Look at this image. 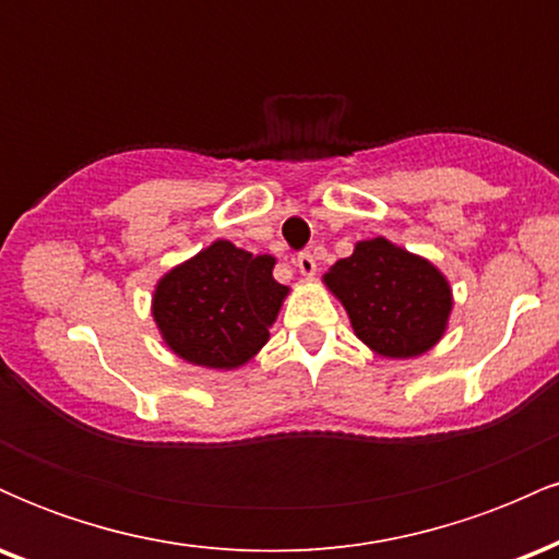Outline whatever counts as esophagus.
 I'll list each match as a JSON object with an SVG mask.
<instances>
[{
  "mask_svg": "<svg viewBox=\"0 0 559 559\" xmlns=\"http://www.w3.org/2000/svg\"><path fill=\"white\" fill-rule=\"evenodd\" d=\"M297 267H299V273L305 275V278H312V275L318 273L316 254H312V252H299L297 254Z\"/></svg>",
  "mask_w": 559,
  "mask_h": 559,
  "instance_id": "1",
  "label": "esophagus"
}]
</instances>
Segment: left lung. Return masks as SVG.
I'll list each match as a JSON object with an SVG mask.
<instances>
[{
	"label": "left lung",
	"mask_w": 559,
	"mask_h": 559,
	"mask_svg": "<svg viewBox=\"0 0 559 559\" xmlns=\"http://www.w3.org/2000/svg\"><path fill=\"white\" fill-rule=\"evenodd\" d=\"M323 284L344 305L355 336L378 357H420L447 333L454 305L447 275L383 236L357 241Z\"/></svg>",
	"instance_id": "left-lung-1"
}]
</instances>
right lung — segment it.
<instances>
[{"label":"right lung","mask_w":559,"mask_h":559,"mask_svg":"<svg viewBox=\"0 0 559 559\" xmlns=\"http://www.w3.org/2000/svg\"><path fill=\"white\" fill-rule=\"evenodd\" d=\"M275 258L217 239L170 267L152 294V318L176 357L210 370L247 365L271 338L288 297Z\"/></svg>","instance_id":"1"}]
</instances>
